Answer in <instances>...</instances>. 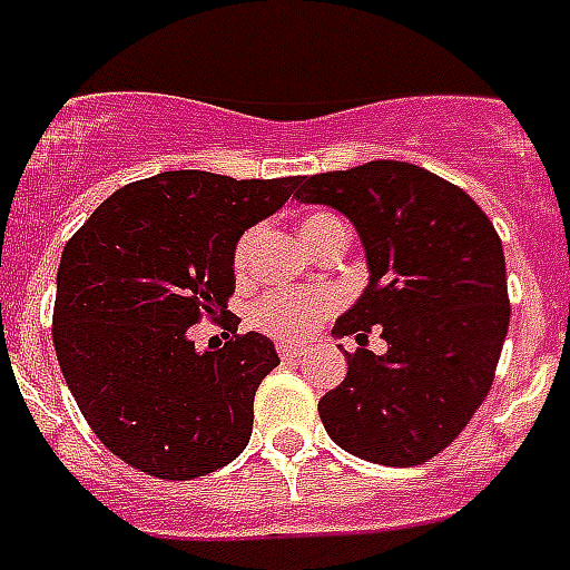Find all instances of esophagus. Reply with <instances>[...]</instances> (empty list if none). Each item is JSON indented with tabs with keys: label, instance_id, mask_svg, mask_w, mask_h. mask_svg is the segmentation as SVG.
<instances>
[{
	"label": "esophagus",
	"instance_id": "obj_1",
	"mask_svg": "<svg viewBox=\"0 0 570 570\" xmlns=\"http://www.w3.org/2000/svg\"><path fill=\"white\" fill-rule=\"evenodd\" d=\"M277 352H281V357H284V361H293V357L304 355V346H298V343H281V346H277Z\"/></svg>",
	"mask_w": 570,
	"mask_h": 570
}]
</instances>
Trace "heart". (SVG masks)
I'll list each match as a JSON object with an SVG mask.
<instances>
[{"instance_id": "heart-1", "label": "heart", "mask_w": 570, "mask_h": 570, "mask_svg": "<svg viewBox=\"0 0 570 570\" xmlns=\"http://www.w3.org/2000/svg\"><path fill=\"white\" fill-rule=\"evenodd\" d=\"M334 224H343L340 218L328 213H313L304 215L302 224H298V233H302V242L311 248L313 242L320 239L322 233L334 227ZM250 245H254V233H245L236 248V268H242L250 257ZM337 307V293L334 289H275V293H266L254 304L250 311V322L257 328L275 334V337H304L316 328V322H322L331 311Z\"/></svg>"}]
</instances>
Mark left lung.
<instances>
[{
	"mask_svg": "<svg viewBox=\"0 0 570 570\" xmlns=\"http://www.w3.org/2000/svg\"><path fill=\"white\" fill-rule=\"evenodd\" d=\"M302 204L337 209L366 257V289L334 325L384 355L346 352L343 384L320 399L331 441L357 459L411 468L446 450L485 402L509 331L503 242L470 195L407 163L302 180Z\"/></svg>",
	"mask_w": 570,
	"mask_h": 570,
	"instance_id": "8db88e82",
	"label": "left lung"
}]
</instances>
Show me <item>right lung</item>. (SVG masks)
Listing matches in <instances>:
<instances>
[{
    "mask_svg": "<svg viewBox=\"0 0 570 570\" xmlns=\"http://www.w3.org/2000/svg\"><path fill=\"white\" fill-rule=\"evenodd\" d=\"M295 177L165 171L106 197L67 242L52 343L94 434L129 468L197 479L250 441L254 393L281 357L257 331L200 348L189 328L233 295L236 242L289 200Z\"/></svg>",
    "mask_w": 570,
    "mask_h": 570,
    "instance_id": "right-lung-1",
    "label": "right lung"
}]
</instances>
